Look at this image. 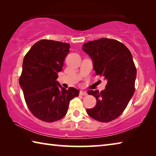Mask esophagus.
I'll return each mask as SVG.
<instances>
[{
	"instance_id": "1",
	"label": "esophagus",
	"mask_w": 156,
	"mask_h": 156,
	"mask_svg": "<svg viewBox=\"0 0 156 156\" xmlns=\"http://www.w3.org/2000/svg\"><path fill=\"white\" fill-rule=\"evenodd\" d=\"M80 95H82V96H85V95L87 94V92L86 91H83V90H80Z\"/></svg>"
}]
</instances>
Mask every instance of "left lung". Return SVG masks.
<instances>
[{
  "label": "left lung",
  "instance_id": "left-lung-1",
  "mask_svg": "<svg viewBox=\"0 0 156 156\" xmlns=\"http://www.w3.org/2000/svg\"><path fill=\"white\" fill-rule=\"evenodd\" d=\"M82 49L90 57L97 75L107 81L101 92H88L96 98L97 104L87 109V113L100 122L113 121L122 113L134 93L136 68L132 55L123 44L108 38L85 43Z\"/></svg>",
  "mask_w": 156,
  "mask_h": 156
}]
</instances>
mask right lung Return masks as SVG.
I'll return each mask as SVG.
<instances>
[{"label": "right lung", "mask_w": 156, "mask_h": 156, "mask_svg": "<svg viewBox=\"0 0 156 156\" xmlns=\"http://www.w3.org/2000/svg\"><path fill=\"white\" fill-rule=\"evenodd\" d=\"M69 44L54 40L37 42L24 56L19 83L29 110L41 121H59L66 114L70 101L79 90H68L56 80L62 70Z\"/></svg>", "instance_id": "add662e5"}]
</instances>
